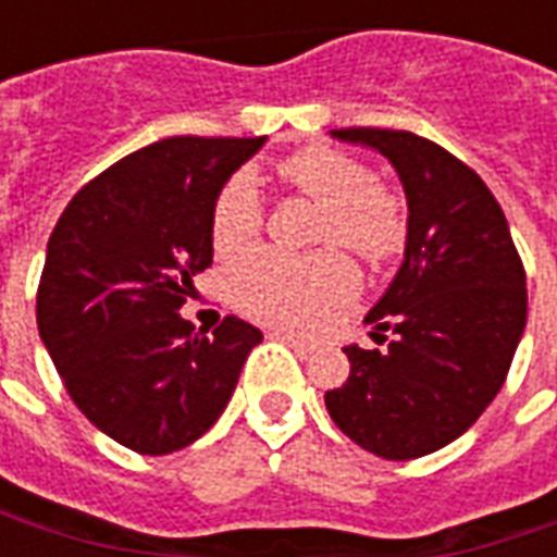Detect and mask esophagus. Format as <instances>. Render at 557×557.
Listing matches in <instances>:
<instances>
[{"mask_svg": "<svg viewBox=\"0 0 557 557\" xmlns=\"http://www.w3.org/2000/svg\"><path fill=\"white\" fill-rule=\"evenodd\" d=\"M274 337L283 339V343H286V346H292V349L298 351V355H310V351H313V343H307V339L295 337V334H283V331H277Z\"/></svg>", "mask_w": 557, "mask_h": 557, "instance_id": "obj_1", "label": "esophagus"}]
</instances>
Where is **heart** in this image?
Wrapping results in <instances>:
<instances>
[{
  "mask_svg": "<svg viewBox=\"0 0 557 557\" xmlns=\"http://www.w3.org/2000/svg\"><path fill=\"white\" fill-rule=\"evenodd\" d=\"M280 182L313 199L319 214V242L343 244L370 262L387 259L406 235L399 196L373 182L361 160L334 148H307L277 166ZM265 208L256 184L235 175L211 206L208 235L218 256L247 250L262 230ZM230 301L242 313L286 327H313L322 315L358 292V271L349 256L322 250L315 256H283L256 250L226 274Z\"/></svg>",
  "mask_w": 557,
  "mask_h": 557,
  "instance_id": "1",
  "label": "heart"
}]
</instances>
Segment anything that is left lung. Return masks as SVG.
<instances>
[{
  "mask_svg": "<svg viewBox=\"0 0 557 557\" xmlns=\"http://www.w3.org/2000/svg\"><path fill=\"white\" fill-rule=\"evenodd\" d=\"M331 137L391 160L409 235L397 277L363 319L387 349H343L351 370L325 394L327 414L370 454L418 459L459 438L502 391L525 331V268L492 190L450 151L387 127Z\"/></svg>",
  "mask_w": 557,
  "mask_h": 557,
  "instance_id": "obj_1",
  "label": "left lung"
}]
</instances>
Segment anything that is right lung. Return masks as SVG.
I'll return each mask as SVG.
<instances>
[{
	"instance_id": "add662e5",
	"label": "right lung",
	"mask_w": 557,
	"mask_h": 557,
	"mask_svg": "<svg viewBox=\"0 0 557 557\" xmlns=\"http://www.w3.org/2000/svg\"><path fill=\"white\" fill-rule=\"evenodd\" d=\"M265 137H170L127 154L67 202L47 242L38 334L77 409L146 456L194 444L223 414L262 331L178 315L211 265V206Z\"/></svg>"
}]
</instances>
